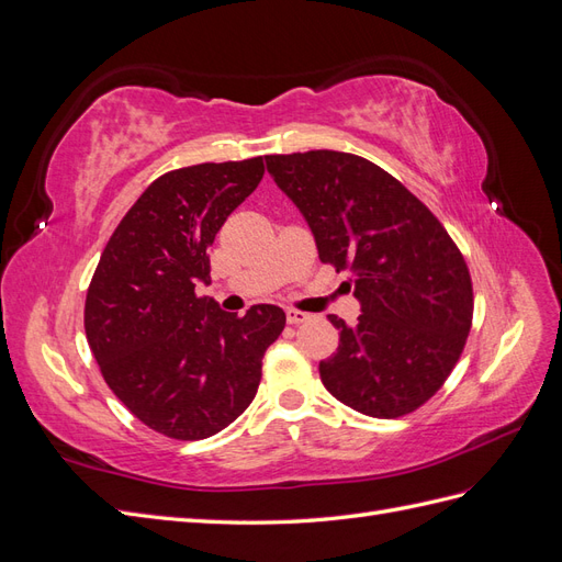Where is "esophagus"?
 Segmentation results:
<instances>
[{
	"mask_svg": "<svg viewBox=\"0 0 562 562\" xmlns=\"http://www.w3.org/2000/svg\"><path fill=\"white\" fill-rule=\"evenodd\" d=\"M285 318H288V323H291V326H300V323L310 321V318H312V314H307V312H300V310H288V312H285Z\"/></svg>",
	"mask_w": 562,
	"mask_h": 562,
	"instance_id": "esophagus-1",
	"label": "esophagus"
}]
</instances>
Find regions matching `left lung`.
<instances>
[{
  "label": "left lung",
  "instance_id": "obj_1",
  "mask_svg": "<svg viewBox=\"0 0 562 562\" xmlns=\"http://www.w3.org/2000/svg\"><path fill=\"white\" fill-rule=\"evenodd\" d=\"M300 209L321 262L353 274L361 316H328L339 347L318 363L330 394L370 417H401L429 401L464 349L473 316L462 252L424 203L372 161L312 149L265 157Z\"/></svg>",
  "mask_w": 562,
  "mask_h": 562
}]
</instances>
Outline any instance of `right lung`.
<instances>
[{"label": "right lung", "instance_id": "right-lung-1", "mask_svg": "<svg viewBox=\"0 0 562 562\" xmlns=\"http://www.w3.org/2000/svg\"><path fill=\"white\" fill-rule=\"evenodd\" d=\"M265 176L262 157L164 173L133 203L100 255L83 328L100 372L149 429L209 438L258 394L262 356L285 326L277 304L236 316L196 285L209 248Z\"/></svg>", "mask_w": 562, "mask_h": 562}]
</instances>
